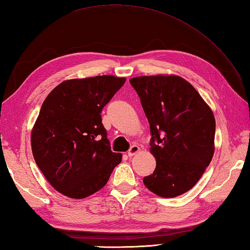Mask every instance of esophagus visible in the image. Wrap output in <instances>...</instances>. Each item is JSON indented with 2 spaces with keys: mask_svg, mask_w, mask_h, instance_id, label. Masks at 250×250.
I'll return each instance as SVG.
<instances>
[{
  "mask_svg": "<svg viewBox=\"0 0 250 250\" xmlns=\"http://www.w3.org/2000/svg\"><path fill=\"white\" fill-rule=\"evenodd\" d=\"M139 150H140L139 145H136V144L132 145L131 147H130V149L128 150V156H129V157H132V156H134L136 153H138Z\"/></svg>",
  "mask_w": 250,
  "mask_h": 250,
  "instance_id": "1",
  "label": "esophagus"
}]
</instances>
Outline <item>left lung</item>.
<instances>
[{
	"label": "left lung",
	"mask_w": 250,
	"mask_h": 250,
	"mask_svg": "<svg viewBox=\"0 0 250 250\" xmlns=\"http://www.w3.org/2000/svg\"><path fill=\"white\" fill-rule=\"evenodd\" d=\"M150 128L153 174L143 182L150 192L170 198L187 193L202 178L214 153L212 110L189 82L179 76L130 79Z\"/></svg>",
	"instance_id": "left-lung-1"
}]
</instances>
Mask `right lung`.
Segmentation results:
<instances>
[{
  "label": "right lung",
  "mask_w": 250,
  "mask_h": 250,
  "mask_svg": "<svg viewBox=\"0 0 250 250\" xmlns=\"http://www.w3.org/2000/svg\"><path fill=\"white\" fill-rule=\"evenodd\" d=\"M125 78L66 80L43 102L31 132L33 158L57 192L81 199L105 187L122 155L110 149L101 112Z\"/></svg>",
  "instance_id": "add662e5"
}]
</instances>
